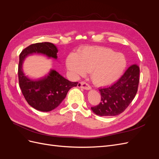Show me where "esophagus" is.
I'll use <instances>...</instances> for the list:
<instances>
[{
    "mask_svg": "<svg viewBox=\"0 0 159 159\" xmlns=\"http://www.w3.org/2000/svg\"><path fill=\"white\" fill-rule=\"evenodd\" d=\"M78 86L80 88H81L86 90H89L91 89V86L88 83H86L85 81H81L80 83H79Z\"/></svg>",
    "mask_w": 159,
    "mask_h": 159,
    "instance_id": "esophagus-1",
    "label": "esophagus"
}]
</instances>
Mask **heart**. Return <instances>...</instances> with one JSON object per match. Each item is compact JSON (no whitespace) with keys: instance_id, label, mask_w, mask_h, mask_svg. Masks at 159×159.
Listing matches in <instances>:
<instances>
[{"instance_id":"obj_1","label":"heart","mask_w":159,"mask_h":159,"mask_svg":"<svg viewBox=\"0 0 159 159\" xmlns=\"http://www.w3.org/2000/svg\"><path fill=\"white\" fill-rule=\"evenodd\" d=\"M66 65L74 77L90 72L91 79L99 86L111 84L123 75L127 66L126 57L105 47H86L78 54H69Z\"/></svg>"}]
</instances>
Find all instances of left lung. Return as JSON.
Segmentation results:
<instances>
[{"mask_svg":"<svg viewBox=\"0 0 159 159\" xmlns=\"http://www.w3.org/2000/svg\"><path fill=\"white\" fill-rule=\"evenodd\" d=\"M140 69L137 64L129 66L119 80L109 87L100 88L102 99L91 110L99 116H115L123 113L135 97Z\"/></svg>","mask_w":159,"mask_h":159,"instance_id":"8db88e82","label":"left lung"}]
</instances>
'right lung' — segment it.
<instances>
[{"instance_id":"obj_1","label":"right lung","mask_w":159,"mask_h":159,"mask_svg":"<svg viewBox=\"0 0 159 159\" xmlns=\"http://www.w3.org/2000/svg\"><path fill=\"white\" fill-rule=\"evenodd\" d=\"M57 49L50 42L36 43L24 49L19 56L18 81L22 93L31 107L41 111H50L61 103L68 91L78 85L62 77L58 72L52 70L49 75L39 80H32L23 73L22 66L25 57L33 53L45 54L57 58Z\"/></svg>"}]
</instances>
